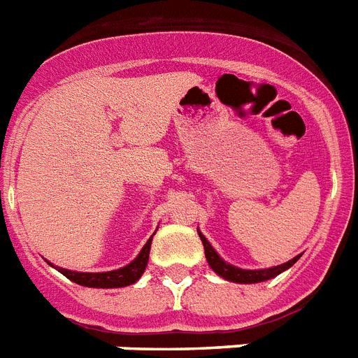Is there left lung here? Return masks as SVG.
I'll use <instances>...</instances> for the list:
<instances>
[{"label":"left lung","mask_w":358,"mask_h":358,"mask_svg":"<svg viewBox=\"0 0 358 358\" xmlns=\"http://www.w3.org/2000/svg\"><path fill=\"white\" fill-rule=\"evenodd\" d=\"M197 234H199L201 241H203L206 262H208V265L212 267V271H215V273L220 274V276H223L225 280H229V282H236V283L265 282V280H271V278H274V276H278V274L283 273L285 268L292 267V265L298 262V258H300V256H296V258L289 259L287 264L278 265V267L262 268V271H245V268H238V267H234V265H230V264H227V262H223V259L217 256V252L212 249V245L208 243V239L201 234L199 230H197Z\"/></svg>","instance_id":"obj_1"}]
</instances>
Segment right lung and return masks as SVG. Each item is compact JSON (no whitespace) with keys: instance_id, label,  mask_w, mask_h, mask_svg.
<instances>
[{"instance_id":"add662e5","label":"right lung","mask_w":358,"mask_h":358,"mask_svg":"<svg viewBox=\"0 0 358 358\" xmlns=\"http://www.w3.org/2000/svg\"><path fill=\"white\" fill-rule=\"evenodd\" d=\"M153 238V236H152ZM152 238L148 239L146 245L143 247L141 254L133 259L131 264L126 265L117 271H109V273H75V271H67V268H58L66 278L71 282L84 285V287H100V289H115V287H126L131 283L137 282L143 276L144 268L148 265L150 258V247H152Z\"/></svg>"}]
</instances>
